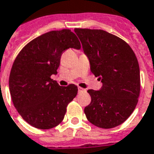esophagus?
Here are the masks:
<instances>
[{"label": "esophagus", "mask_w": 154, "mask_h": 154, "mask_svg": "<svg viewBox=\"0 0 154 154\" xmlns=\"http://www.w3.org/2000/svg\"><path fill=\"white\" fill-rule=\"evenodd\" d=\"M83 91H85V90H84L83 88L78 87V93H82V92H83Z\"/></svg>", "instance_id": "34e87169"}]
</instances>
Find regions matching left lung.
<instances>
[{
    "label": "left lung",
    "mask_w": 154,
    "mask_h": 154,
    "mask_svg": "<svg viewBox=\"0 0 154 154\" xmlns=\"http://www.w3.org/2000/svg\"><path fill=\"white\" fill-rule=\"evenodd\" d=\"M90 70L103 82L99 90H88L91 102L84 112L101 128H112L126 121L136 108L140 92L138 60L122 38L103 30L75 28Z\"/></svg>",
    "instance_id": "left-lung-1"
}]
</instances>
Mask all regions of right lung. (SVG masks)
Masks as SVG:
<instances>
[{
  "label": "right lung",
  "mask_w": 154,
  "mask_h": 154,
  "mask_svg": "<svg viewBox=\"0 0 154 154\" xmlns=\"http://www.w3.org/2000/svg\"><path fill=\"white\" fill-rule=\"evenodd\" d=\"M81 43L71 30H51L28 43L17 54L9 74V92L17 112L38 129H50L64 119L67 106L76 97L77 86L59 85L57 73L62 53Z\"/></svg>",
  "instance_id": "right-lung-1"
}]
</instances>
